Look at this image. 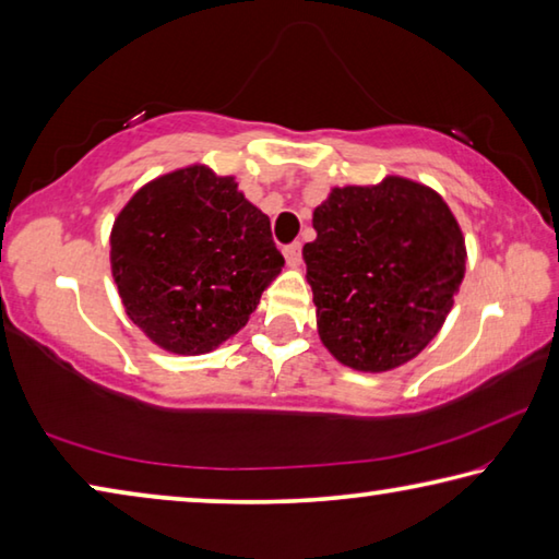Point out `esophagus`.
Masks as SVG:
<instances>
[{
  "label": "esophagus",
  "mask_w": 559,
  "mask_h": 559,
  "mask_svg": "<svg viewBox=\"0 0 559 559\" xmlns=\"http://www.w3.org/2000/svg\"><path fill=\"white\" fill-rule=\"evenodd\" d=\"M283 257H286V263H288L290 269H298V266H300V261H302V249H300V243L296 241V243L283 246Z\"/></svg>",
  "instance_id": "esophagus-1"
}]
</instances>
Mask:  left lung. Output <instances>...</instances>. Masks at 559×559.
Wrapping results in <instances>:
<instances>
[{
    "instance_id": "1",
    "label": "left lung",
    "mask_w": 559,
    "mask_h": 559,
    "mask_svg": "<svg viewBox=\"0 0 559 559\" xmlns=\"http://www.w3.org/2000/svg\"><path fill=\"white\" fill-rule=\"evenodd\" d=\"M302 246L318 333L340 362L394 370L439 333L466 271L447 202L412 179L333 189Z\"/></svg>"
}]
</instances>
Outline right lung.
<instances>
[{"instance_id": "right-lung-1", "label": "right lung", "mask_w": 559, "mask_h": 559, "mask_svg": "<svg viewBox=\"0 0 559 559\" xmlns=\"http://www.w3.org/2000/svg\"><path fill=\"white\" fill-rule=\"evenodd\" d=\"M110 263L132 323L169 353L200 355L239 333L286 261L269 216L231 177L197 165L132 197Z\"/></svg>"}]
</instances>
